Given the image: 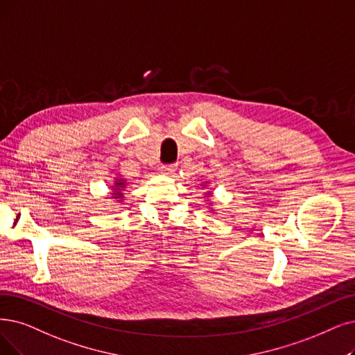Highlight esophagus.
Wrapping results in <instances>:
<instances>
[{
	"label": "esophagus",
	"instance_id": "obj_1",
	"mask_svg": "<svg viewBox=\"0 0 355 355\" xmlns=\"http://www.w3.org/2000/svg\"><path fill=\"white\" fill-rule=\"evenodd\" d=\"M178 166L176 164H162L160 170L164 173V175H173L176 172Z\"/></svg>",
	"mask_w": 355,
	"mask_h": 355
}]
</instances>
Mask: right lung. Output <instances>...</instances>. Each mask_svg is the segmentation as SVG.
Returning a JSON list of instances; mask_svg holds the SVG:
<instances>
[{
    "mask_svg": "<svg viewBox=\"0 0 355 355\" xmlns=\"http://www.w3.org/2000/svg\"><path fill=\"white\" fill-rule=\"evenodd\" d=\"M122 185H123V182H118V183H116V187H118V188H121ZM118 191H121V189H118ZM115 195H121V193L118 192V193H115Z\"/></svg>",
    "mask_w": 355,
    "mask_h": 355,
    "instance_id": "1",
    "label": "right lung"
}]
</instances>
